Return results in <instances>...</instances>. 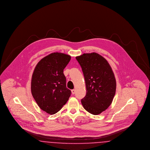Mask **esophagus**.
I'll return each mask as SVG.
<instances>
[{"mask_svg": "<svg viewBox=\"0 0 150 150\" xmlns=\"http://www.w3.org/2000/svg\"><path fill=\"white\" fill-rule=\"evenodd\" d=\"M71 93L72 94H74L75 93V89H72Z\"/></svg>", "mask_w": 150, "mask_h": 150, "instance_id": "1", "label": "esophagus"}]
</instances>
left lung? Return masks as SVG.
<instances>
[{"instance_id": "1", "label": "left lung", "mask_w": 150, "mask_h": 150, "mask_svg": "<svg viewBox=\"0 0 150 150\" xmlns=\"http://www.w3.org/2000/svg\"><path fill=\"white\" fill-rule=\"evenodd\" d=\"M86 81V93L81 100L84 109L92 114H100L111 104L116 82L107 60L97 53H84L76 57Z\"/></svg>"}]
</instances>
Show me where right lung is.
Here are the masks:
<instances>
[{"label": "right lung", "instance_id": "obj_1", "mask_svg": "<svg viewBox=\"0 0 150 150\" xmlns=\"http://www.w3.org/2000/svg\"><path fill=\"white\" fill-rule=\"evenodd\" d=\"M71 56L52 53L36 64L33 72L31 91L39 107L49 114H54L64 105L71 92L66 88L64 70Z\"/></svg>", "mask_w": 150, "mask_h": 150}]
</instances>
